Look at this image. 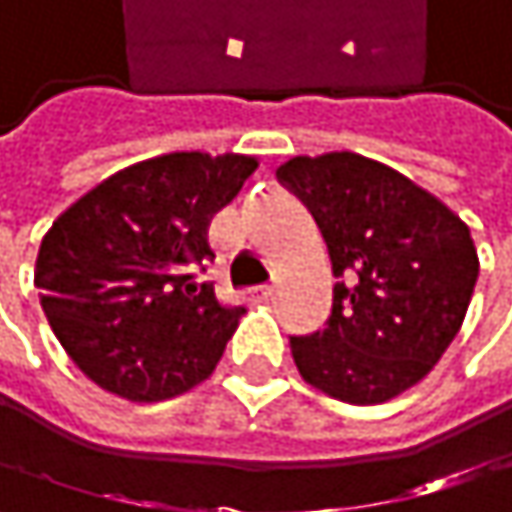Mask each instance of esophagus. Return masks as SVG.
Listing matches in <instances>:
<instances>
[{"label":"esophagus","mask_w":512,"mask_h":512,"mask_svg":"<svg viewBox=\"0 0 512 512\" xmlns=\"http://www.w3.org/2000/svg\"><path fill=\"white\" fill-rule=\"evenodd\" d=\"M250 295H253L256 301H268V298L274 295V286H271V283H265V286H256V289H250Z\"/></svg>","instance_id":"34e87169"}]
</instances>
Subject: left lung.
Listing matches in <instances>:
<instances>
[{"label":"left lung","mask_w":512,"mask_h":512,"mask_svg":"<svg viewBox=\"0 0 512 512\" xmlns=\"http://www.w3.org/2000/svg\"><path fill=\"white\" fill-rule=\"evenodd\" d=\"M277 177L326 238L332 316L289 338L304 383L347 404L416 386L459 335L480 274L471 229L401 171L335 150L292 156Z\"/></svg>","instance_id":"obj_1"}]
</instances>
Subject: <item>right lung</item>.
<instances>
[{"mask_svg":"<svg viewBox=\"0 0 512 512\" xmlns=\"http://www.w3.org/2000/svg\"><path fill=\"white\" fill-rule=\"evenodd\" d=\"M256 168L244 153L153 156L53 220L35 259L41 310L96 386L150 404L214 374L244 307L196 289L186 271L214 256L211 220Z\"/></svg>","mask_w":512,"mask_h":512,"instance_id":"1","label":"right lung"}]
</instances>
